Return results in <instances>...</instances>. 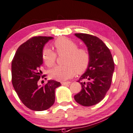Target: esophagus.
Returning <instances> with one entry per match:
<instances>
[{
	"instance_id": "obj_1",
	"label": "esophagus",
	"mask_w": 133,
	"mask_h": 133,
	"mask_svg": "<svg viewBox=\"0 0 133 133\" xmlns=\"http://www.w3.org/2000/svg\"><path fill=\"white\" fill-rule=\"evenodd\" d=\"M61 84H62V85H66L70 84V82H63V83H61Z\"/></svg>"
}]
</instances>
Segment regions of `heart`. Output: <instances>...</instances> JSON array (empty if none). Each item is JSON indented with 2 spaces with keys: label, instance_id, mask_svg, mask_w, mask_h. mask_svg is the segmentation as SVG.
<instances>
[{
  "label": "heart",
  "instance_id": "obj_1",
  "mask_svg": "<svg viewBox=\"0 0 133 133\" xmlns=\"http://www.w3.org/2000/svg\"><path fill=\"white\" fill-rule=\"evenodd\" d=\"M58 55L66 54L63 66H57L50 72V78L58 81H65L70 79L75 74L82 73L88 68L90 62V54L87 49L78 48L76 42L65 37H61L53 43ZM42 58L48 67L55 64L57 54L48 48L42 50Z\"/></svg>",
  "mask_w": 133,
  "mask_h": 133
}]
</instances>
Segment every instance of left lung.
Returning a JSON list of instances; mask_svg holds the SVG:
<instances>
[{
  "label": "left lung",
  "instance_id": "1",
  "mask_svg": "<svg viewBox=\"0 0 133 133\" xmlns=\"http://www.w3.org/2000/svg\"><path fill=\"white\" fill-rule=\"evenodd\" d=\"M75 35L87 46L90 62L78 81L82 89L74 98L83 106L94 105L103 99L111 86L115 63L110 49L98 37L83 33Z\"/></svg>",
  "mask_w": 133,
  "mask_h": 133
}]
</instances>
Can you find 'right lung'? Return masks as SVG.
Masks as SVG:
<instances>
[{"instance_id": "1", "label": "right lung", "mask_w": 133, "mask_h": 133, "mask_svg": "<svg viewBox=\"0 0 133 133\" xmlns=\"http://www.w3.org/2000/svg\"><path fill=\"white\" fill-rule=\"evenodd\" d=\"M52 37L35 36L21 44L17 50L11 64L12 83L18 98L25 105L34 111H44L55 102V90L59 82L49 80L38 85L42 77V50Z\"/></svg>"}]
</instances>
